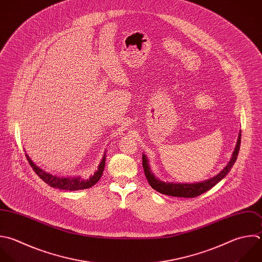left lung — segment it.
<instances>
[{
  "label": "left lung",
  "instance_id": "obj_1",
  "mask_svg": "<svg viewBox=\"0 0 262 262\" xmlns=\"http://www.w3.org/2000/svg\"><path fill=\"white\" fill-rule=\"evenodd\" d=\"M239 145H241V132L238 133L237 141L234 147V150L231 155V158L227 165L214 177L200 181V182H193V183H180V182H165L163 180H160L157 178L154 173L150 170L148 160L146 156L143 154L142 155V166L144 170L145 177L150 184V186L156 189L157 191L167 194V195H172V196H180V198H194L198 196L205 191L211 189L213 186H215L219 181H221L227 173L230 171L232 168L234 162L236 161L238 150H239Z\"/></svg>",
  "mask_w": 262,
  "mask_h": 262
}]
</instances>
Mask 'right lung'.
Instances as JSON below:
<instances>
[{"label": "right lung", "instance_id": "right-lung-1", "mask_svg": "<svg viewBox=\"0 0 262 262\" xmlns=\"http://www.w3.org/2000/svg\"><path fill=\"white\" fill-rule=\"evenodd\" d=\"M105 155L106 152H104L101 162L99 163L98 169L94 172L93 175H91L89 178H83L81 176H58V175H53L49 172L44 171L43 169H41L40 167H38L29 157V155L27 156V159L30 163V165L32 166V168L34 169V171L38 174V176L45 181L48 185H50L51 187H55V188H59V189H66V190H80V189H85V188H89L91 186H93L94 184H96L98 182V180L100 179V177L102 176L104 167H105Z\"/></svg>", "mask_w": 262, "mask_h": 262}]
</instances>
